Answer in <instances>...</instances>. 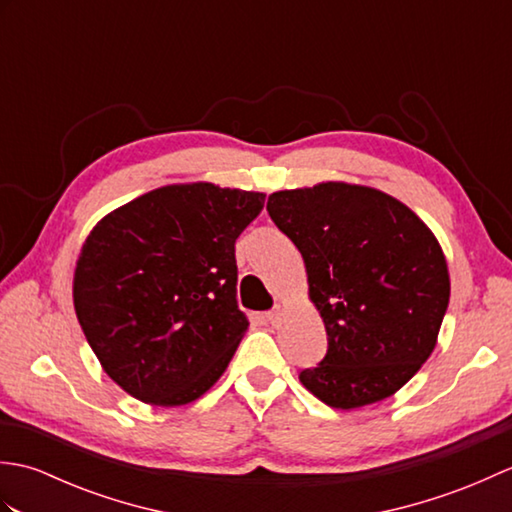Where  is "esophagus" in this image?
Returning a JSON list of instances; mask_svg holds the SVG:
<instances>
[{
  "instance_id": "obj_1",
  "label": "esophagus",
  "mask_w": 512,
  "mask_h": 512,
  "mask_svg": "<svg viewBox=\"0 0 512 512\" xmlns=\"http://www.w3.org/2000/svg\"><path fill=\"white\" fill-rule=\"evenodd\" d=\"M266 319H268L270 325H279V323H281V308L270 310V312L266 314Z\"/></svg>"
}]
</instances>
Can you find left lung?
Instances as JSON below:
<instances>
[{
    "mask_svg": "<svg viewBox=\"0 0 512 512\" xmlns=\"http://www.w3.org/2000/svg\"><path fill=\"white\" fill-rule=\"evenodd\" d=\"M268 215L306 262L328 352L299 380L334 409L385 400L431 356L449 306L436 235L391 195L345 182L277 191Z\"/></svg>",
    "mask_w": 512,
    "mask_h": 512,
    "instance_id": "obj_1",
    "label": "left lung"
}]
</instances>
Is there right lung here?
<instances>
[{"mask_svg": "<svg viewBox=\"0 0 512 512\" xmlns=\"http://www.w3.org/2000/svg\"><path fill=\"white\" fill-rule=\"evenodd\" d=\"M264 193L169 184L92 228L74 270V310L105 374L129 396L178 407L209 391L248 330L235 239Z\"/></svg>", "mask_w": 512, "mask_h": 512, "instance_id": "right-lung-1", "label": "right lung"}]
</instances>
